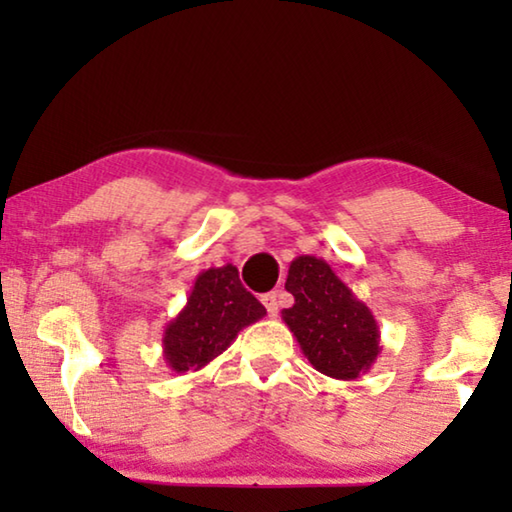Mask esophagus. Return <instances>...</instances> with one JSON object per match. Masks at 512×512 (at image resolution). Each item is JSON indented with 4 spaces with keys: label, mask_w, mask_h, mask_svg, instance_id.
I'll use <instances>...</instances> for the list:
<instances>
[{
    "label": "esophagus",
    "mask_w": 512,
    "mask_h": 512,
    "mask_svg": "<svg viewBox=\"0 0 512 512\" xmlns=\"http://www.w3.org/2000/svg\"><path fill=\"white\" fill-rule=\"evenodd\" d=\"M262 305L266 307L268 316H277V296H275V293H264Z\"/></svg>",
    "instance_id": "esophagus-1"
}]
</instances>
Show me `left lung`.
<instances>
[{
    "instance_id": "1",
    "label": "left lung",
    "mask_w": 512,
    "mask_h": 512,
    "mask_svg": "<svg viewBox=\"0 0 512 512\" xmlns=\"http://www.w3.org/2000/svg\"><path fill=\"white\" fill-rule=\"evenodd\" d=\"M284 289L293 296V307L282 309V320L311 366L343 381L366 375L381 354L379 325L332 266L300 255L289 266Z\"/></svg>"
}]
</instances>
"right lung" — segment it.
Here are the masks:
<instances>
[{
	"label": "right lung",
	"mask_w": 512,
	"mask_h": 512,
	"mask_svg": "<svg viewBox=\"0 0 512 512\" xmlns=\"http://www.w3.org/2000/svg\"><path fill=\"white\" fill-rule=\"evenodd\" d=\"M264 316V305L244 289L237 266L205 268L187 305L164 327L162 357L178 375L201 370L230 348L241 329Z\"/></svg>",
	"instance_id": "add662e5"
}]
</instances>
